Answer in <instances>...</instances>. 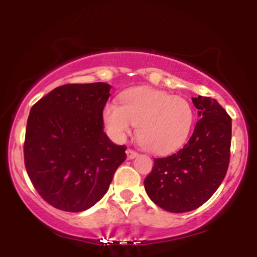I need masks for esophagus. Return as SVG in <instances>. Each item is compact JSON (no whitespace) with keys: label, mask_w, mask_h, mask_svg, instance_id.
Here are the masks:
<instances>
[{"label":"esophagus","mask_w":257,"mask_h":257,"mask_svg":"<svg viewBox=\"0 0 257 257\" xmlns=\"http://www.w3.org/2000/svg\"><path fill=\"white\" fill-rule=\"evenodd\" d=\"M138 156V152L137 151H134V150H132V149H128L126 150V157H128V159H133V158H135Z\"/></svg>","instance_id":"34e87169"}]
</instances>
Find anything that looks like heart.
I'll return each mask as SVG.
<instances>
[{
  "label": "heart",
  "mask_w": 257,
  "mask_h": 257,
  "mask_svg": "<svg viewBox=\"0 0 257 257\" xmlns=\"http://www.w3.org/2000/svg\"><path fill=\"white\" fill-rule=\"evenodd\" d=\"M120 104L108 102L102 119L108 134L124 140L138 125V139L150 152L167 155L187 143L194 125L190 101L167 91L138 87L120 95Z\"/></svg>",
  "instance_id": "obj_1"
}]
</instances>
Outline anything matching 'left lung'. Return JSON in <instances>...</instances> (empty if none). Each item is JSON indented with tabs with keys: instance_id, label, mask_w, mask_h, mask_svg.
Returning a JSON list of instances; mask_svg holds the SVG:
<instances>
[{
	"instance_id": "left-lung-1",
	"label": "left lung",
	"mask_w": 257,
	"mask_h": 257,
	"mask_svg": "<svg viewBox=\"0 0 257 257\" xmlns=\"http://www.w3.org/2000/svg\"><path fill=\"white\" fill-rule=\"evenodd\" d=\"M199 119L192 137L180 150L155 158L146 176V193L170 213L194 210L210 198L225 179L231 156L232 119L208 96L192 98Z\"/></svg>"
}]
</instances>
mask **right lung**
<instances>
[{
  "label": "right lung",
  "mask_w": 257,
  "mask_h": 257,
  "mask_svg": "<svg viewBox=\"0 0 257 257\" xmlns=\"http://www.w3.org/2000/svg\"><path fill=\"white\" fill-rule=\"evenodd\" d=\"M110 89L102 82L64 84L31 107L26 172L38 194L59 210L79 213L93 206L125 161V145H114L104 133Z\"/></svg>",
  "instance_id": "add662e5"
}]
</instances>
